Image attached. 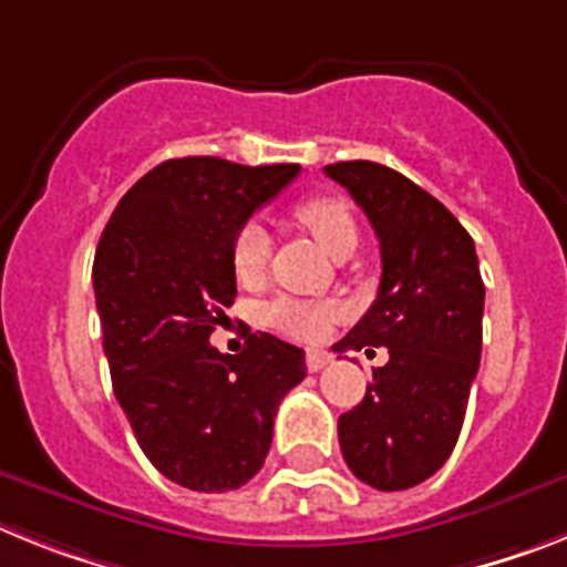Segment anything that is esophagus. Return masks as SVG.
<instances>
[{"label": "esophagus", "instance_id": "obj_1", "mask_svg": "<svg viewBox=\"0 0 567 567\" xmlns=\"http://www.w3.org/2000/svg\"><path fill=\"white\" fill-rule=\"evenodd\" d=\"M305 365H308V371H322L324 365H331V353L308 351L305 353Z\"/></svg>", "mask_w": 567, "mask_h": 567}]
</instances>
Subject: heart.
<instances>
[{
    "label": "heart",
    "instance_id": "obj_1",
    "mask_svg": "<svg viewBox=\"0 0 567 567\" xmlns=\"http://www.w3.org/2000/svg\"><path fill=\"white\" fill-rule=\"evenodd\" d=\"M297 223L322 245L331 256L342 254L344 248H357L359 228L351 208L333 196H311L293 208ZM236 277L243 282H256L265 277L270 262V239L262 225L248 223L234 239L230 250ZM339 308L333 302H297V299H277L262 311V322L277 333L299 342H319L337 322Z\"/></svg>",
    "mask_w": 567,
    "mask_h": 567
}]
</instances>
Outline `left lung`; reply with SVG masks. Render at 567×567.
Returning <instances> with one entry per match:
<instances>
[{"instance_id":"obj_1","label":"left lung","mask_w":567,"mask_h":567,"mask_svg":"<svg viewBox=\"0 0 567 567\" xmlns=\"http://www.w3.org/2000/svg\"><path fill=\"white\" fill-rule=\"evenodd\" d=\"M324 174L365 210L382 254L377 299L339 344L391 357L365 400L339 416V447L357 480L405 491L436 474L460 440L482 353L480 259L460 219L393 167L353 159Z\"/></svg>"}]
</instances>
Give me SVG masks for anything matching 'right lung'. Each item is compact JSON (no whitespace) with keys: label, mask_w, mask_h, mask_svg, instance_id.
Segmentation results:
<instances>
[{"label":"right lung","mask_w":567,"mask_h":567,"mask_svg":"<svg viewBox=\"0 0 567 567\" xmlns=\"http://www.w3.org/2000/svg\"><path fill=\"white\" fill-rule=\"evenodd\" d=\"M299 165L167 159L120 199L93 259L113 393L136 442L182 488L223 494L259 474L305 353L250 333L243 353L208 342L236 297V234Z\"/></svg>","instance_id":"right-lung-1"}]
</instances>
